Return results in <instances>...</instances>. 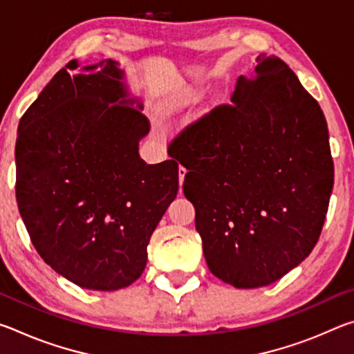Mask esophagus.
<instances>
[{"instance_id": "obj_1", "label": "esophagus", "mask_w": 354, "mask_h": 354, "mask_svg": "<svg viewBox=\"0 0 354 354\" xmlns=\"http://www.w3.org/2000/svg\"><path fill=\"white\" fill-rule=\"evenodd\" d=\"M185 173H187V170H185L184 167H179V169H178V175H179V184H183V181H184V176H185Z\"/></svg>"}]
</instances>
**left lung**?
I'll list each match as a JSON object with an SVG mask.
<instances>
[{
	"instance_id": "1",
	"label": "left lung",
	"mask_w": 354,
	"mask_h": 354,
	"mask_svg": "<svg viewBox=\"0 0 354 354\" xmlns=\"http://www.w3.org/2000/svg\"><path fill=\"white\" fill-rule=\"evenodd\" d=\"M170 147L185 173L207 267L237 289L274 283L319 241L334 184L325 115L279 57L259 55L231 103Z\"/></svg>"
}]
</instances>
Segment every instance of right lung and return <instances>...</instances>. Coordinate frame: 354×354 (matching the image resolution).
<instances>
[{
	"mask_svg": "<svg viewBox=\"0 0 354 354\" xmlns=\"http://www.w3.org/2000/svg\"><path fill=\"white\" fill-rule=\"evenodd\" d=\"M111 59L71 61L23 113L15 145L17 205L34 248L53 270L91 290L140 277L151 232L178 194V162L147 164L140 111L115 103ZM142 107V106H140Z\"/></svg>",
	"mask_w": 354,
	"mask_h": 354,
	"instance_id": "obj_1",
	"label": "right lung"
}]
</instances>
